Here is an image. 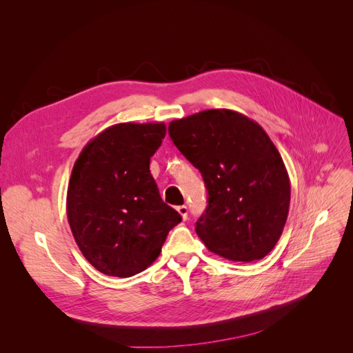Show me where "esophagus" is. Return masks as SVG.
Returning a JSON list of instances; mask_svg holds the SVG:
<instances>
[{"mask_svg": "<svg viewBox=\"0 0 353 353\" xmlns=\"http://www.w3.org/2000/svg\"><path fill=\"white\" fill-rule=\"evenodd\" d=\"M176 212L179 213L181 218H183L184 221L188 218V208H187L185 205H183V206H178V208H176Z\"/></svg>", "mask_w": 353, "mask_h": 353, "instance_id": "1", "label": "esophagus"}]
</instances>
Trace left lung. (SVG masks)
I'll return each mask as SVG.
<instances>
[{
	"label": "left lung",
	"mask_w": 353,
	"mask_h": 353,
	"mask_svg": "<svg viewBox=\"0 0 353 353\" xmlns=\"http://www.w3.org/2000/svg\"><path fill=\"white\" fill-rule=\"evenodd\" d=\"M169 135L205 179L200 240L228 261L265 258L285 225L290 178L263 128L239 112L210 109L172 121Z\"/></svg>",
	"instance_id": "1"
}]
</instances>
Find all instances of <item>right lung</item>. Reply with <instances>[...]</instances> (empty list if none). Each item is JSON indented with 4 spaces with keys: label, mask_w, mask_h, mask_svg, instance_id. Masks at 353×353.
<instances>
[{
    "label": "right lung",
    "mask_w": 353,
    "mask_h": 353,
    "mask_svg": "<svg viewBox=\"0 0 353 353\" xmlns=\"http://www.w3.org/2000/svg\"><path fill=\"white\" fill-rule=\"evenodd\" d=\"M165 135L163 122L116 123L94 137L73 165L69 225L85 259L105 275L126 279L147 270L181 222L150 174Z\"/></svg>",
    "instance_id": "obj_1"
}]
</instances>
